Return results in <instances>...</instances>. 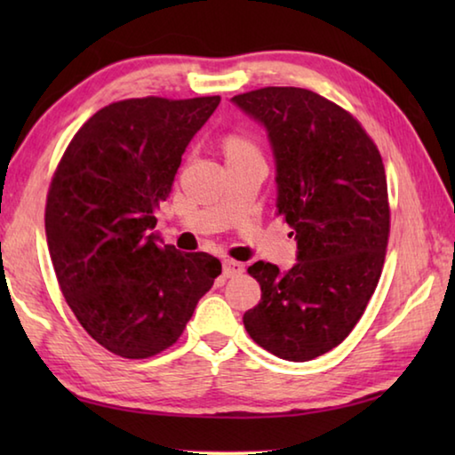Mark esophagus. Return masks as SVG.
I'll return each mask as SVG.
<instances>
[{"instance_id": "obj_1", "label": "esophagus", "mask_w": 455, "mask_h": 455, "mask_svg": "<svg viewBox=\"0 0 455 455\" xmlns=\"http://www.w3.org/2000/svg\"><path fill=\"white\" fill-rule=\"evenodd\" d=\"M243 271H244V265L236 263V260H225V263H222V275H225L227 279H235V276H241Z\"/></svg>"}]
</instances>
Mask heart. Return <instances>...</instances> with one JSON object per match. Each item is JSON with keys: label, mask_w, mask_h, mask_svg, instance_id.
Masks as SVG:
<instances>
[{"label": "heart", "mask_w": 455, "mask_h": 455, "mask_svg": "<svg viewBox=\"0 0 455 455\" xmlns=\"http://www.w3.org/2000/svg\"><path fill=\"white\" fill-rule=\"evenodd\" d=\"M246 150H255L249 140H244V138H236V136L228 138L227 152H246Z\"/></svg>", "instance_id": "b5f03b06"}]
</instances>
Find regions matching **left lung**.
Here are the masks:
<instances>
[{"label": "left lung", "instance_id": "1", "mask_svg": "<svg viewBox=\"0 0 455 455\" xmlns=\"http://www.w3.org/2000/svg\"><path fill=\"white\" fill-rule=\"evenodd\" d=\"M265 128L276 209L292 228L297 265L257 260L260 301L243 323L252 341L287 361L337 347L379 283L389 236L381 154L343 108L305 88H260L230 98Z\"/></svg>", "mask_w": 455, "mask_h": 455}]
</instances>
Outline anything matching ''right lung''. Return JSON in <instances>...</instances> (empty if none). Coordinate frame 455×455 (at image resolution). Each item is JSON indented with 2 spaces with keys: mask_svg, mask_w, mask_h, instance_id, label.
Here are the masks:
<instances>
[{
  "mask_svg": "<svg viewBox=\"0 0 455 455\" xmlns=\"http://www.w3.org/2000/svg\"><path fill=\"white\" fill-rule=\"evenodd\" d=\"M219 96L132 98L98 110L61 156L45 204L60 289L88 335L126 359L176 343L220 275L209 252L163 244L154 211Z\"/></svg>",
  "mask_w": 455,
  "mask_h": 455,
  "instance_id": "right-lung-1",
  "label": "right lung"
}]
</instances>
